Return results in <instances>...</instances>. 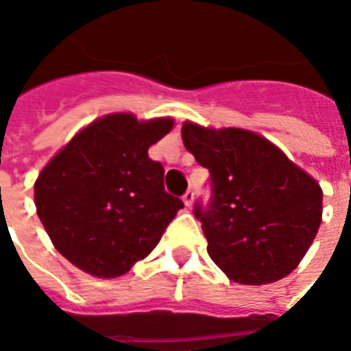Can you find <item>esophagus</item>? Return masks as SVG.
<instances>
[{
  "label": "esophagus",
  "instance_id": "1",
  "mask_svg": "<svg viewBox=\"0 0 351 351\" xmlns=\"http://www.w3.org/2000/svg\"><path fill=\"white\" fill-rule=\"evenodd\" d=\"M193 197H195V193H193V190L186 191V193H184V195H182L184 205H186V206L193 205Z\"/></svg>",
  "mask_w": 351,
  "mask_h": 351
}]
</instances>
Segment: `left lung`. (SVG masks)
<instances>
[{"instance_id":"obj_1","label":"left lung","mask_w":351,"mask_h":351,"mask_svg":"<svg viewBox=\"0 0 351 351\" xmlns=\"http://www.w3.org/2000/svg\"><path fill=\"white\" fill-rule=\"evenodd\" d=\"M182 141L210 173L208 203L193 206L210 259L246 286L287 276L322 223L319 184L252 131L186 122Z\"/></svg>"}]
</instances>
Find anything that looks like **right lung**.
Returning <instances> with one entry per match:
<instances>
[{"instance_id": "right-lung-1", "label": "right lung", "mask_w": 351, "mask_h": 351, "mask_svg": "<svg viewBox=\"0 0 351 351\" xmlns=\"http://www.w3.org/2000/svg\"><path fill=\"white\" fill-rule=\"evenodd\" d=\"M171 128V118L105 116L43 169L37 216L65 259L97 278H116L158 246L184 206L163 188V165L148 158Z\"/></svg>"}]
</instances>
